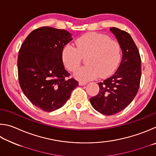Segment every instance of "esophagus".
I'll return each instance as SVG.
<instances>
[{
    "label": "esophagus",
    "mask_w": 156,
    "mask_h": 156,
    "mask_svg": "<svg viewBox=\"0 0 156 156\" xmlns=\"http://www.w3.org/2000/svg\"><path fill=\"white\" fill-rule=\"evenodd\" d=\"M86 82H85V81H80V82H79V85L80 86H84V85H86Z\"/></svg>",
    "instance_id": "obj_1"
}]
</instances>
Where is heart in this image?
Returning <instances> with one entry per match:
<instances>
[{
  "label": "heart",
  "mask_w": 156,
  "mask_h": 156,
  "mask_svg": "<svg viewBox=\"0 0 156 156\" xmlns=\"http://www.w3.org/2000/svg\"><path fill=\"white\" fill-rule=\"evenodd\" d=\"M75 45L76 47L71 44H66L62 51V59L66 68L75 72L80 66L82 57H86L87 66L75 73L79 80L108 76L116 70L121 61V44L106 35L88 33L76 39Z\"/></svg>",
  "instance_id": "heart-1"
}]
</instances>
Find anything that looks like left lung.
Returning <instances> with one entry per match:
<instances>
[{
    "mask_svg": "<svg viewBox=\"0 0 156 156\" xmlns=\"http://www.w3.org/2000/svg\"><path fill=\"white\" fill-rule=\"evenodd\" d=\"M110 31L121 46V64L112 76L98 83L99 93L90 99L95 110L107 116L119 113L130 104L137 94L141 78V59L132 37L116 27Z\"/></svg>",
    "mask_w": 156,
    "mask_h": 156,
    "instance_id": "8db88e82",
    "label": "left lung"
}]
</instances>
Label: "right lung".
Listing matches in <instances>:
<instances>
[{"instance_id": "1", "label": "right lung", "mask_w": 156, "mask_h": 156, "mask_svg": "<svg viewBox=\"0 0 156 156\" xmlns=\"http://www.w3.org/2000/svg\"><path fill=\"white\" fill-rule=\"evenodd\" d=\"M73 40L64 29L43 27L35 29L21 45L18 57L19 83L33 105L46 112L62 108L79 83L62 59L64 46Z\"/></svg>"}]
</instances>
